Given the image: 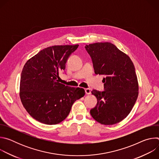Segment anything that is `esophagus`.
Wrapping results in <instances>:
<instances>
[{
  "label": "esophagus",
  "instance_id": "1",
  "mask_svg": "<svg viewBox=\"0 0 159 159\" xmlns=\"http://www.w3.org/2000/svg\"><path fill=\"white\" fill-rule=\"evenodd\" d=\"M85 94H88V95L91 94V91H90V89H88V88L85 89Z\"/></svg>",
  "mask_w": 159,
  "mask_h": 159
}]
</instances>
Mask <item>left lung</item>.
<instances>
[{
    "label": "left lung",
    "instance_id": "8db88e82",
    "mask_svg": "<svg viewBox=\"0 0 159 159\" xmlns=\"http://www.w3.org/2000/svg\"><path fill=\"white\" fill-rule=\"evenodd\" d=\"M96 74L104 75V91L93 90L98 102L90 109L92 117L105 125L118 123L131 111L139 95V84L130 58L111 43L85 45Z\"/></svg>",
    "mask_w": 159,
    "mask_h": 159
}]
</instances>
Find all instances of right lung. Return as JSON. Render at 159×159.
Here are the masks:
<instances>
[{
    "instance_id": "1",
    "label": "right lung",
    "mask_w": 159,
    "mask_h": 159,
    "mask_svg": "<svg viewBox=\"0 0 159 159\" xmlns=\"http://www.w3.org/2000/svg\"><path fill=\"white\" fill-rule=\"evenodd\" d=\"M79 47L57 45L44 48L31 58L22 70L20 98L34 119L46 125L63 121L74 102L85 95L80 88L58 82L59 72L65 69L70 55Z\"/></svg>"
}]
</instances>
